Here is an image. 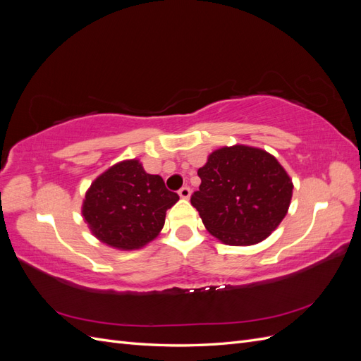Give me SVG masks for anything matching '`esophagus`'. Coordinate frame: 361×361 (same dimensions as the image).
I'll use <instances>...</instances> for the list:
<instances>
[{"mask_svg": "<svg viewBox=\"0 0 361 361\" xmlns=\"http://www.w3.org/2000/svg\"><path fill=\"white\" fill-rule=\"evenodd\" d=\"M190 195H191V190H190L188 187H183V188L179 190V197H180V199L188 200Z\"/></svg>", "mask_w": 361, "mask_h": 361, "instance_id": "34e87169", "label": "esophagus"}]
</instances>
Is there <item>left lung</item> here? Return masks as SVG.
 <instances>
[{
    "label": "left lung",
    "mask_w": 361,
    "mask_h": 361,
    "mask_svg": "<svg viewBox=\"0 0 361 361\" xmlns=\"http://www.w3.org/2000/svg\"><path fill=\"white\" fill-rule=\"evenodd\" d=\"M202 183L191 204L209 232L226 245H255L286 216L293 183L267 150L224 146L197 171Z\"/></svg>",
    "instance_id": "8db88e82"
}]
</instances>
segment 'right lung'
I'll list each match as a JSON object with an SVG mask.
<instances>
[{
  "instance_id": "1",
  "label": "right lung",
  "mask_w": 361,
  "mask_h": 361,
  "mask_svg": "<svg viewBox=\"0 0 361 361\" xmlns=\"http://www.w3.org/2000/svg\"><path fill=\"white\" fill-rule=\"evenodd\" d=\"M179 200L158 174L138 159L120 161L97 176L85 192L81 214L90 232L116 250H138L159 235L167 209Z\"/></svg>"
}]
</instances>
